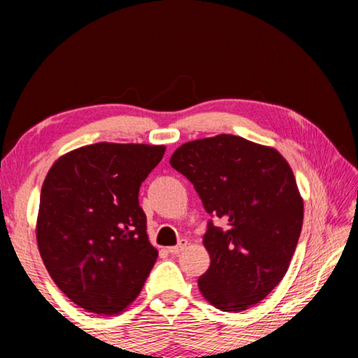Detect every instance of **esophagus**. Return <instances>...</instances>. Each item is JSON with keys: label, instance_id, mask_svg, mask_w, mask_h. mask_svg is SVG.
<instances>
[{"label": "esophagus", "instance_id": "esophagus-1", "mask_svg": "<svg viewBox=\"0 0 358 358\" xmlns=\"http://www.w3.org/2000/svg\"><path fill=\"white\" fill-rule=\"evenodd\" d=\"M186 245H187V241H186V240H181L177 246H171L167 251L171 252V254H173V256H177V254H180L181 251L185 250Z\"/></svg>", "mask_w": 358, "mask_h": 358}]
</instances>
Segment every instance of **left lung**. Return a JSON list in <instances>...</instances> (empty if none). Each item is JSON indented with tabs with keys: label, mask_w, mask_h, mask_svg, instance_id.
<instances>
[{
	"label": "left lung",
	"mask_w": 358,
	"mask_h": 358,
	"mask_svg": "<svg viewBox=\"0 0 358 358\" xmlns=\"http://www.w3.org/2000/svg\"><path fill=\"white\" fill-rule=\"evenodd\" d=\"M171 166L194 185L208 215L210 266L199 278L205 300L240 313L264 300L286 275L299 243L303 201L292 169L275 148L221 134L175 150Z\"/></svg>",
	"instance_id": "8db88e82"
}]
</instances>
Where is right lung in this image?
<instances>
[{
  "label": "right lung",
  "instance_id": "obj_1",
  "mask_svg": "<svg viewBox=\"0 0 358 358\" xmlns=\"http://www.w3.org/2000/svg\"><path fill=\"white\" fill-rule=\"evenodd\" d=\"M164 145L94 143L64 155L41 189L36 238L44 265L66 296L112 316L141 294L157 259L138 189Z\"/></svg>",
  "mask_w": 358,
  "mask_h": 358
}]
</instances>
